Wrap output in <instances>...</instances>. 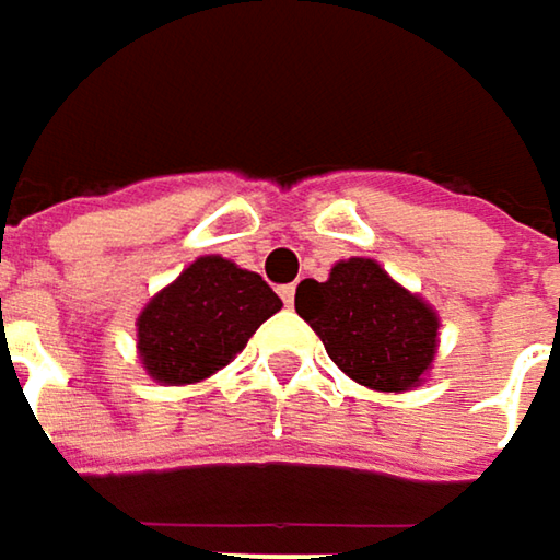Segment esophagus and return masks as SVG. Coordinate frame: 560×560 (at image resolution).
<instances>
[{
  "label": "esophagus",
  "instance_id": "esophagus-1",
  "mask_svg": "<svg viewBox=\"0 0 560 560\" xmlns=\"http://www.w3.org/2000/svg\"><path fill=\"white\" fill-rule=\"evenodd\" d=\"M279 294H281V301H284V304H288V307H291V304H294V284H281V288H279Z\"/></svg>",
  "mask_w": 560,
  "mask_h": 560
}]
</instances>
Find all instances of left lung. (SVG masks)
Returning <instances> with one entry per match:
<instances>
[{"label": "left lung", "mask_w": 560, "mask_h": 560, "mask_svg": "<svg viewBox=\"0 0 560 560\" xmlns=\"http://www.w3.org/2000/svg\"><path fill=\"white\" fill-rule=\"evenodd\" d=\"M294 311L314 327L327 357L360 386L415 389L438 353V314L373 259H343L330 279H304Z\"/></svg>", "instance_id": "obj_1"}]
</instances>
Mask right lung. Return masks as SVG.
Returning a JSON list of instances; mask_svg holds the SVG:
<instances>
[{
    "label": "right lung",
    "instance_id": "obj_1",
    "mask_svg": "<svg viewBox=\"0 0 560 560\" xmlns=\"http://www.w3.org/2000/svg\"><path fill=\"white\" fill-rule=\"evenodd\" d=\"M281 307L262 276L200 256L139 314V357L152 380L190 386L223 370Z\"/></svg>",
    "mask_w": 560,
    "mask_h": 560
}]
</instances>
